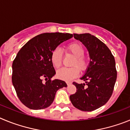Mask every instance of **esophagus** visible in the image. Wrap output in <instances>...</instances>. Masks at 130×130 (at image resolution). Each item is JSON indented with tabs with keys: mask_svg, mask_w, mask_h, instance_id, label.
<instances>
[{
	"mask_svg": "<svg viewBox=\"0 0 130 130\" xmlns=\"http://www.w3.org/2000/svg\"><path fill=\"white\" fill-rule=\"evenodd\" d=\"M67 84L68 85H70L72 84V82H67Z\"/></svg>",
	"mask_w": 130,
	"mask_h": 130,
	"instance_id": "34e87169",
	"label": "esophagus"
}]
</instances>
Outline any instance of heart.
<instances>
[{
  "label": "heart",
  "instance_id": "b5f03b06",
  "mask_svg": "<svg viewBox=\"0 0 130 130\" xmlns=\"http://www.w3.org/2000/svg\"><path fill=\"white\" fill-rule=\"evenodd\" d=\"M67 51L75 57L72 61L71 68H62L58 71L57 75L60 79L69 81L78 76L79 71H85L87 67V59L84 56V49L78 43H72L67 48ZM51 62L55 68H59L62 63V52L59 48H56L51 54Z\"/></svg>",
  "mask_w": 130,
  "mask_h": 130
}]
</instances>
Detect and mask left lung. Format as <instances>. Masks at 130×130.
Segmentation results:
<instances>
[{
	"label": "left lung",
	"mask_w": 130,
	"mask_h": 130,
	"mask_svg": "<svg viewBox=\"0 0 130 130\" xmlns=\"http://www.w3.org/2000/svg\"><path fill=\"white\" fill-rule=\"evenodd\" d=\"M74 37L87 48L90 62L80 78L85 84L72 83L76 92L70 100L79 110L92 111L106 104L111 96L117 76L115 61L109 48L95 36L74 34Z\"/></svg>",
	"instance_id": "8db88e82"
}]
</instances>
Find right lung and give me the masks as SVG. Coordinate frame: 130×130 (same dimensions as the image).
Instances as JSON below:
<instances>
[{
  "label": "right lung",
  "instance_id": "1",
  "mask_svg": "<svg viewBox=\"0 0 130 130\" xmlns=\"http://www.w3.org/2000/svg\"><path fill=\"white\" fill-rule=\"evenodd\" d=\"M72 37L68 33L41 34L19 51L12 64L11 78L17 96L24 106L35 110L46 108L53 102L57 91L67 87L63 80L52 79L56 71L51 57L58 45Z\"/></svg>",
  "mask_w": 130,
  "mask_h": 130
}]
</instances>
